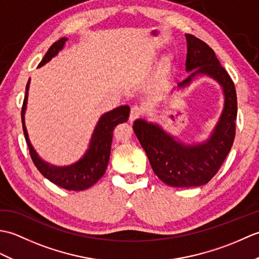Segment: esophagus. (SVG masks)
Segmentation results:
<instances>
[{
	"label": "esophagus",
	"mask_w": 259,
	"mask_h": 259,
	"mask_svg": "<svg viewBox=\"0 0 259 259\" xmlns=\"http://www.w3.org/2000/svg\"><path fill=\"white\" fill-rule=\"evenodd\" d=\"M142 114V109L139 106H133L131 107V111H130V121H134L135 119L139 118Z\"/></svg>",
	"instance_id": "esophagus-1"
}]
</instances>
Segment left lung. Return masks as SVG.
<instances>
[{
    "label": "left lung",
    "mask_w": 259,
    "mask_h": 259,
    "mask_svg": "<svg viewBox=\"0 0 259 259\" xmlns=\"http://www.w3.org/2000/svg\"><path fill=\"white\" fill-rule=\"evenodd\" d=\"M186 71L191 73L179 82L178 88H186L196 75L205 74L222 85L225 102L211 136L202 144L185 145L168 135L160 125L142 119L135 121L134 131L153 172L171 187L202 186L217 174L232 149L237 119V96L232 78L207 43L192 34H186Z\"/></svg>",
    "instance_id": "1"
}]
</instances>
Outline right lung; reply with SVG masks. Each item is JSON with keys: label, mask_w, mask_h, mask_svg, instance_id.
I'll return each mask as SVG.
<instances>
[{"label": "right lung", "mask_w": 259, "mask_h": 259, "mask_svg": "<svg viewBox=\"0 0 259 259\" xmlns=\"http://www.w3.org/2000/svg\"><path fill=\"white\" fill-rule=\"evenodd\" d=\"M67 40V37H62L60 38L59 41L54 42L46 53L45 58L42 59V61L38 63V68L48 63L53 57H56L59 51L62 50L64 43ZM29 84L30 80L27 81V84L25 88L26 91L23 106H22L21 118L22 125H23L24 137L27 147H29L32 161L34 162L38 171L54 185L62 187V188L67 190L75 191L90 188V187L95 185L104 175V172H106L110 158V150H111L113 130L119 123L126 122V121H128L130 113L129 106H121L111 110V111L104 113L98 121L95 131H93L91 137L89 149L85 151L83 157L75 163L70 164V166L57 167L46 162L45 160H42V159L37 156L35 150L33 149V147L29 140V136H27L26 126L24 122L27 95H29V93H27V91H29Z\"/></svg>", "instance_id": "obj_1"}]
</instances>
